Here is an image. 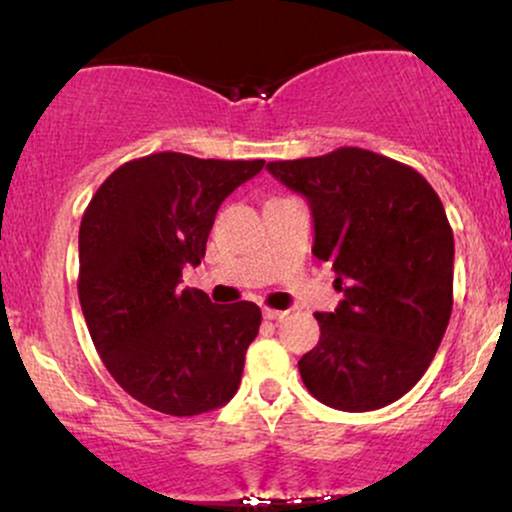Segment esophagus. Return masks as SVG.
I'll return each mask as SVG.
<instances>
[{"instance_id":"esophagus-1","label":"esophagus","mask_w":512,"mask_h":512,"mask_svg":"<svg viewBox=\"0 0 512 512\" xmlns=\"http://www.w3.org/2000/svg\"><path fill=\"white\" fill-rule=\"evenodd\" d=\"M262 315L267 317V320H284L286 315H289V310H274V308H264Z\"/></svg>"}]
</instances>
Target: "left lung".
<instances>
[{
  "instance_id": "obj_1",
  "label": "left lung",
  "mask_w": 512,
  "mask_h": 512,
  "mask_svg": "<svg viewBox=\"0 0 512 512\" xmlns=\"http://www.w3.org/2000/svg\"><path fill=\"white\" fill-rule=\"evenodd\" d=\"M267 170L308 199L313 255L344 293L334 313H315L320 342L298 361L305 387L332 409L387 407L419 383L450 322L443 202L414 168L358 146Z\"/></svg>"
}]
</instances>
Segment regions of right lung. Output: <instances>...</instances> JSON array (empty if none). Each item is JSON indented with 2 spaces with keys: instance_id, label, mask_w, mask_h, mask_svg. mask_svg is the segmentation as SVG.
<instances>
[{
  "instance_id": "add662e5",
  "label": "right lung",
  "mask_w": 512,
  "mask_h": 512,
  "mask_svg": "<svg viewBox=\"0 0 512 512\" xmlns=\"http://www.w3.org/2000/svg\"><path fill=\"white\" fill-rule=\"evenodd\" d=\"M264 161L161 151L108 175L79 228V301L115 383L170 416L211 411L236 395L245 351L260 332L255 303L214 305L182 289L221 202Z\"/></svg>"
}]
</instances>
